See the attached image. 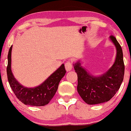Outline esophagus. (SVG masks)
I'll use <instances>...</instances> for the list:
<instances>
[{
	"label": "esophagus",
	"mask_w": 131,
	"mask_h": 131,
	"mask_svg": "<svg viewBox=\"0 0 131 131\" xmlns=\"http://www.w3.org/2000/svg\"><path fill=\"white\" fill-rule=\"evenodd\" d=\"M65 68L67 71L71 70V69L72 68V62H71V61H67L65 63Z\"/></svg>",
	"instance_id": "esophagus-1"
}]
</instances>
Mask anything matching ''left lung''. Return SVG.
I'll return each mask as SVG.
<instances>
[{"mask_svg":"<svg viewBox=\"0 0 131 131\" xmlns=\"http://www.w3.org/2000/svg\"><path fill=\"white\" fill-rule=\"evenodd\" d=\"M110 39L116 46V59L111 68L104 75L93 77L83 68L80 63L74 64V69L77 74V91L89 105L110 100L118 91L123 80L125 64L122 47L114 36H111Z\"/></svg>","mask_w":131,"mask_h":131,"instance_id":"1","label":"left lung"}]
</instances>
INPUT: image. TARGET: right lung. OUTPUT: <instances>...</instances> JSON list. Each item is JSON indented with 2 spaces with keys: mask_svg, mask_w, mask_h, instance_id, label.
<instances>
[{
  "mask_svg": "<svg viewBox=\"0 0 131 131\" xmlns=\"http://www.w3.org/2000/svg\"><path fill=\"white\" fill-rule=\"evenodd\" d=\"M11 50L12 46L9 48L8 54L6 72L8 82L15 95L25 105L34 106H42L47 105L55 95L59 82L67 72L64 65L62 64L42 85L33 88H27L19 84L13 75L11 69Z\"/></svg>",
  "mask_w": 131,
  "mask_h": 131,
  "instance_id": "add662e5",
  "label": "right lung"
}]
</instances>
